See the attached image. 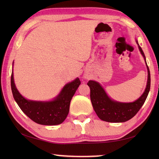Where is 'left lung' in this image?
<instances>
[{
  "mask_svg": "<svg viewBox=\"0 0 159 159\" xmlns=\"http://www.w3.org/2000/svg\"><path fill=\"white\" fill-rule=\"evenodd\" d=\"M136 42L138 45L139 51L146 61L143 51L139 45L138 41ZM147 66L148 79L146 89L140 98L130 103H121L111 100L98 82L94 80L88 81V85L90 88L91 102L95 113L101 120L111 123H122L131 119L136 115L144 104L150 90V71L147 64Z\"/></svg>",
  "mask_w": 159,
  "mask_h": 159,
  "instance_id": "obj_1",
  "label": "left lung"
}]
</instances>
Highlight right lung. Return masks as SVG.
<instances>
[{
  "label": "right lung",
  "mask_w": 159,
  "mask_h": 159,
  "mask_svg": "<svg viewBox=\"0 0 159 159\" xmlns=\"http://www.w3.org/2000/svg\"><path fill=\"white\" fill-rule=\"evenodd\" d=\"M80 84L79 78L66 84L53 101L36 102L25 99L15 87L13 72L11 75V88L18 106L32 120L45 125H59L66 119L69 111L70 102Z\"/></svg>",
  "instance_id": "1"
}]
</instances>
